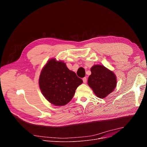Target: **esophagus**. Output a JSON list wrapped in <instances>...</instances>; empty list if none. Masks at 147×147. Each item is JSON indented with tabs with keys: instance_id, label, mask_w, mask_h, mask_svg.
<instances>
[{
	"instance_id": "obj_1",
	"label": "esophagus",
	"mask_w": 147,
	"mask_h": 147,
	"mask_svg": "<svg viewBox=\"0 0 147 147\" xmlns=\"http://www.w3.org/2000/svg\"><path fill=\"white\" fill-rule=\"evenodd\" d=\"M87 77H84L83 78H82V81H83V82L84 83H86L87 82Z\"/></svg>"
}]
</instances>
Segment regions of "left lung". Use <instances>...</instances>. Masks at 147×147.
I'll list each match as a JSON object with an SVG mask.
<instances>
[{
    "mask_svg": "<svg viewBox=\"0 0 147 147\" xmlns=\"http://www.w3.org/2000/svg\"><path fill=\"white\" fill-rule=\"evenodd\" d=\"M91 71L88 85L97 97L105 98L114 91L117 78L112 71L102 65H95L91 68Z\"/></svg>",
    "mask_w": 147,
    "mask_h": 147,
    "instance_id": "8db88e82",
    "label": "left lung"
}]
</instances>
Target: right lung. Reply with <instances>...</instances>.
<instances>
[{"instance_id": "1", "label": "right lung", "mask_w": 147, "mask_h": 147, "mask_svg": "<svg viewBox=\"0 0 147 147\" xmlns=\"http://www.w3.org/2000/svg\"><path fill=\"white\" fill-rule=\"evenodd\" d=\"M82 80L70 70L65 62L49 60L41 70L39 88L46 99L55 106H64L73 98Z\"/></svg>"}]
</instances>
